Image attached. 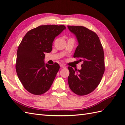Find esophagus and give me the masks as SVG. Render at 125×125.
I'll list each match as a JSON object with an SVG mask.
<instances>
[{
    "instance_id": "esophagus-1",
    "label": "esophagus",
    "mask_w": 125,
    "mask_h": 125,
    "mask_svg": "<svg viewBox=\"0 0 125 125\" xmlns=\"http://www.w3.org/2000/svg\"><path fill=\"white\" fill-rule=\"evenodd\" d=\"M60 67H61V68H66L65 65H63V64H61V65H60Z\"/></svg>"
}]
</instances>
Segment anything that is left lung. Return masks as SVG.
Here are the masks:
<instances>
[{
  "instance_id": "left-lung-1",
  "label": "left lung",
  "mask_w": 125,
  "mask_h": 125,
  "mask_svg": "<svg viewBox=\"0 0 125 125\" xmlns=\"http://www.w3.org/2000/svg\"><path fill=\"white\" fill-rule=\"evenodd\" d=\"M68 28L76 37L78 41L73 57L82 62L81 70L68 67V81L70 89L79 95L92 92L96 88L105 71L104 54L99 37L94 31L83 26H70Z\"/></svg>"
}]
</instances>
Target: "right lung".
Returning a JSON list of instances; mask_svg holds the SVG:
<instances>
[{"label":"right lung","instance_id":"1","mask_svg":"<svg viewBox=\"0 0 125 125\" xmlns=\"http://www.w3.org/2000/svg\"><path fill=\"white\" fill-rule=\"evenodd\" d=\"M65 29L64 25L40 26L28 31L19 46L16 71L22 85L31 94H43L52 86L60 65L44 63V54L51 52L55 38Z\"/></svg>","mask_w":125,"mask_h":125}]
</instances>
